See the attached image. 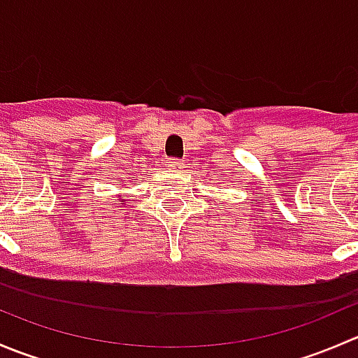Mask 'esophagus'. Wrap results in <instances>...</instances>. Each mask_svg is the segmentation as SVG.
Listing matches in <instances>:
<instances>
[{"instance_id": "esophagus-1", "label": "esophagus", "mask_w": 358, "mask_h": 358, "mask_svg": "<svg viewBox=\"0 0 358 358\" xmlns=\"http://www.w3.org/2000/svg\"><path fill=\"white\" fill-rule=\"evenodd\" d=\"M168 166L173 169H182L183 168V161L182 159H168Z\"/></svg>"}]
</instances>
